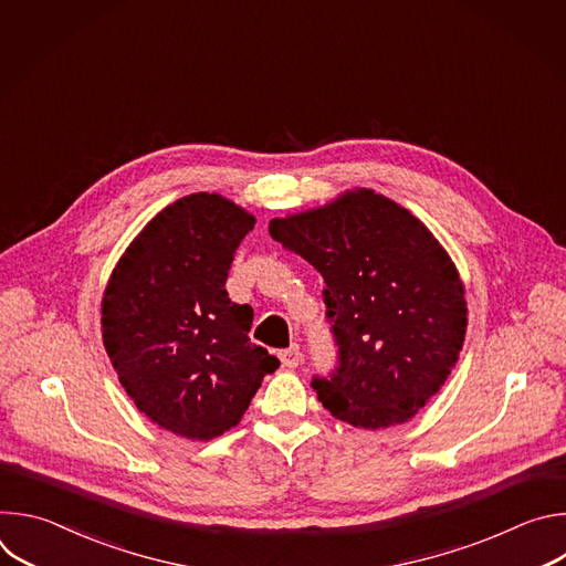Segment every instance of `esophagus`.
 <instances>
[{
    "instance_id": "obj_1",
    "label": "esophagus",
    "mask_w": 566,
    "mask_h": 566,
    "mask_svg": "<svg viewBox=\"0 0 566 566\" xmlns=\"http://www.w3.org/2000/svg\"><path fill=\"white\" fill-rule=\"evenodd\" d=\"M280 360H282V367H286V369H295V367L300 365V360H302V352H300V347H297V345H291L289 349L280 352Z\"/></svg>"
}]
</instances>
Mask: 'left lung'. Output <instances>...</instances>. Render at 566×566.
Wrapping results in <instances>:
<instances>
[{
	"mask_svg": "<svg viewBox=\"0 0 566 566\" xmlns=\"http://www.w3.org/2000/svg\"><path fill=\"white\" fill-rule=\"evenodd\" d=\"M269 232L327 284L338 367L311 382L322 406L365 430L410 421L465 338V291L446 249L410 210L367 188L273 219Z\"/></svg>",
	"mask_w": 566,
	"mask_h": 566,
	"instance_id": "8db88e82",
	"label": "left lung"
}]
</instances>
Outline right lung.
Instances as JSON below:
<instances>
[{
    "mask_svg": "<svg viewBox=\"0 0 566 566\" xmlns=\"http://www.w3.org/2000/svg\"><path fill=\"white\" fill-rule=\"evenodd\" d=\"M255 217L221 195L160 210L118 260L103 295V343L134 406L192 441L234 428L280 360L249 338L253 308L226 277Z\"/></svg>",
    "mask_w": 566,
    "mask_h": 566,
    "instance_id": "right-lung-1",
    "label": "right lung"
}]
</instances>
